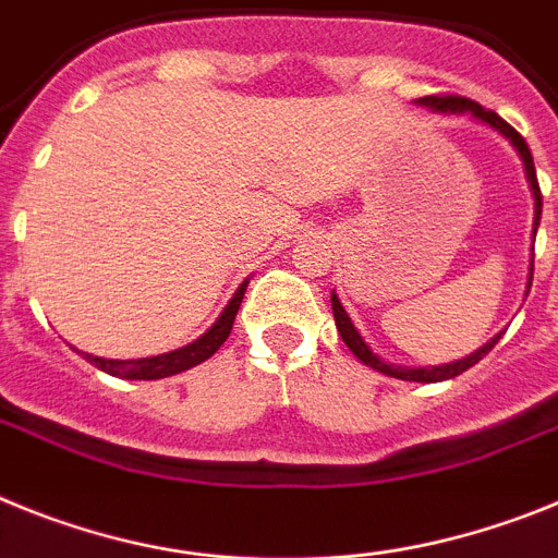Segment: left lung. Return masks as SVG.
I'll use <instances>...</instances> for the list:
<instances>
[{"label": "left lung", "mask_w": 558, "mask_h": 558, "mask_svg": "<svg viewBox=\"0 0 558 558\" xmlns=\"http://www.w3.org/2000/svg\"><path fill=\"white\" fill-rule=\"evenodd\" d=\"M418 104L429 106L433 111H444V114H472V118H477L481 123L492 125L494 132H500L502 137H506L508 143L517 148V154H520V159H522V168H525L527 185H531V193H534V239H536V227H539V219H542V193H539V182H536L534 157H531V148H527V143L522 140V134L517 132L513 125H508L506 120L497 114V111L483 109L481 104H474V100H469V98H460V95H426V98H418ZM531 278H534V258H531V275H527V292H531ZM331 308H333V319H337L339 337H342V342L351 348L353 356H356L360 362H365L367 367H373V371H379V373H385V376H393V379H404V381L454 379V376H460V373L469 371L472 365H477V362H481L483 356H486V353L497 345V339H500V333H497L494 339H488L481 351L469 353V356H463V360H458V362H449V365H435V367L387 365L385 360H379V356L371 351V345H367L365 339H362V333L356 331V326H353L351 317H348V312L342 308V303H339L337 292H331Z\"/></svg>", "instance_id": "left-lung-1"}]
</instances>
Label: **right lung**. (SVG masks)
<instances>
[{
	"mask_svg": "<svg viewBox=\"0 0 558 558\" xmlns=\"http://www.w3.org/2000/svg\"><path fill=\"white\" fill-rule=\"evenodd\" d=\"M246 283L250 280H244L239 286V292L232 294V300L227 303L221 317L196 342H191V345L177 348L171 353H159V356H145V360H104V356H92V353H84V360L100 367V371H106L109 376H118V379H165V376H173V373L191 371V367L210 360L213 353L227 342V337L232 331V323H235V314L241 308V300H244Z\"/></svg>",
	"mask_w": 558,
	"mask_h": 558,
	"instance_id": "1",
	"label": "right lung"
}]
</instances>
